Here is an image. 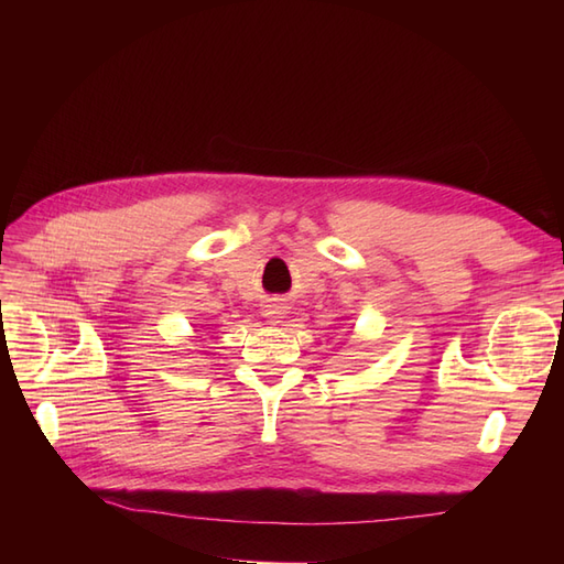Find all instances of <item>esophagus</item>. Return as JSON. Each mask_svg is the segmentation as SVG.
Wrapping results in <instances>:
<instances>
[{
    "label": "esophagus",
    "instance_id": "34e87169",
    "mask_svg": "<svg viewBox=\"0 0 564 564\" xmlns=\"http://www.w3.org/2000/svg\"><path fill=\"white\" fill-rule=\"evenodd\" d=\"M265 315H268L270 319H280V317H282V305H278V303H272V305H268V311H265Z\"/></svg>",
    "mask_w": 564,
    "mask_h": 564
}]
</instances>
